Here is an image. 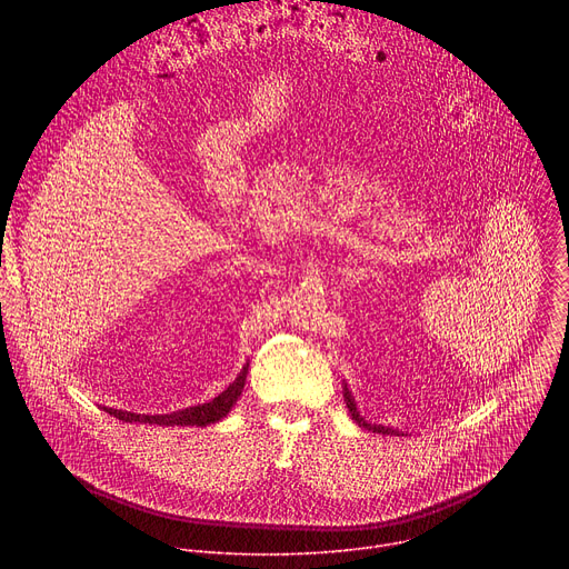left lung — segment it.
<instances>
[{
    "label": "left lung",
    "mask_w": 569,
    "mask_h": 569,
    "mask_svg": "<svg viewBox=\"0 0 569 569\" xmlns=\"http://www.w3.org/2000/svg\"><path fill=\"white\" fill-rule=\"evenodd\" d=\"M345 400H347V408H349V415H351V419L360 426V428H367V430H371V432H378V435H393V437H408L405 432H400V430H396V428H389V426H376V423H369V421H365L362 419V415L358 412V405H356V398H353V393L349 391V387H347V382H345Z\"/></svg>",
    "instance_id": "8db88e82"
}]
</instances>
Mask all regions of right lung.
<instances>
[{"mask_svg": "<svg viewBox=\"0 0 569 569\" xmlns=\"http://www.w3.org/2000/svg\"><path fill=\"white\" fill-rule=\"evenodd\" d=\"M248 369H250V362L242 365V369L233 378V382H229V387L224 391H220L216 398H211L209 402H198V405H191V408H184V410H178V412H171V415H137V412H126V410H114V408H103V410L110 417H114V419H119L123 423L204 428V426L222 421L231 412L236 400L242 393V387H246Z\"/></svg>", "mask_w": 569, "mask_h": 569, "instance_id": "right-lung-1", "label": "right lung"}]
</instances>
